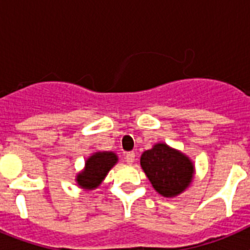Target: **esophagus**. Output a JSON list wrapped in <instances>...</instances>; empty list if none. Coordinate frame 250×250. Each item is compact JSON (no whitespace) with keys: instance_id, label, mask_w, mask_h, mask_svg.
<instances>
[{"instance_id":"esophagus-1","label":"esophagus","mask_w":250,"mask_h":250,"mask_svg":"<svg viewBox=\"0 0 250 250\" xmlns=\"http://www.w3.org/2000/svg\"><path fill=\"white\" fill-rule=\"evenodd\" d=\"M125 159H126L127 164H132V163L135 161V152H134V151L126 152V155H125Z\"/></svg>"}]
</instances>
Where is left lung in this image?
<instances>
[{"label":"left lung","instance_id":"left-lung-1","mask_svg":"<svg viewBox=\"0 0 250 250\" xmlns=\"http://www.w3.org/2000/svg\"><path fill=\"white\" fill-rule=\"evenodd\" d=\"M140 164L154 189L163 196H175L193 179V163L167 144H156L143 152Z\"/></svg>","mask_w":250,"mask_h":250}]
</instances>
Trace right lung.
I'll return each mask as SVG.
<instances>
[{"instance_id":"right-lung-1","label":"right lung","mask_w":250,"mask_h":250,"mask_svg":"<svg viewBox=\"0 0 250 250\" xmlns=\"http://www.w3.org/2000/svg\"><path fill=\"white\" fill-rule=\"evenodd\" d=\"M118 156L111 151L96 152L86 160L83 171L77 175V184L85 189H94L99 187L109 170L116 164Z\"/></svg>"}]
</instances>
